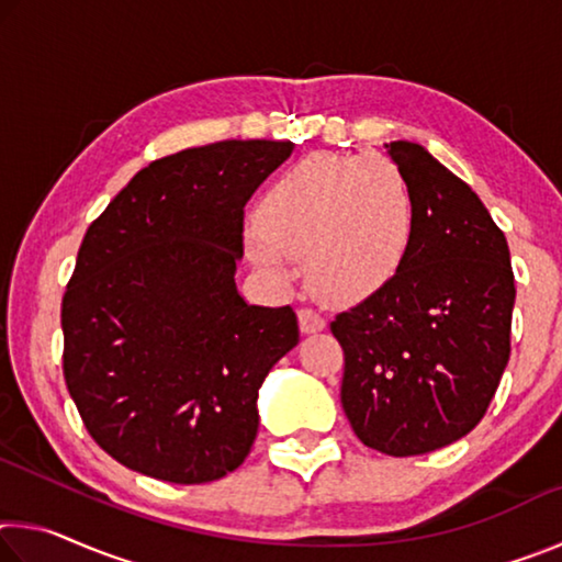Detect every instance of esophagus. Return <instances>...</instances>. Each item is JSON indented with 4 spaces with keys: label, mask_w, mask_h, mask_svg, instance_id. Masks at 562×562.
Segmentation results:
<instances>
[{
    "label": "esophagus",
    "mask_w": 562,
    "mask_h": 562,
    "mask_svg": "<svg viewBox=\"0 0 562 562\" xmlns=\"http://www.w3.org/2000/svg\"><path fill=\"white\" fill-rule=\"evenodd\" d=\"M327 319L322 317V312L312 310V307H302L300 310V329L304 331V335H310V331H319L325 329Z\"/></svg>",
    "instance_id": "obj_1"
}]
</instances>
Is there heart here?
Segmentation results:
<instances>
[{
	"label": "heart",
	"instance_id": "b5f03b06",
	"mask_svg": "<svg viewBox=\"0 0 562 562\" xmlns=\"http://www.w3.org/2000/svg\"><path fill=\"white\" fill-rule=\"evenodd\" d=\"M414 231V190L394 160L312 154L265 193L250 250L274 270L307 258L327 297L361 300L398 272Z\"/></svg>",
	"mask_w": 562,
	"mask_h": 562
}]
</instances>
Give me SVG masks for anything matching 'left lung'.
<instances>
[{"mask_svg": "<svg viewBox=\"0 0 562 562\" xmlns=\"http://www.w3.org/2000/svg\"><path fill=\"white\" fill-rule=\"evenodd\" d=\"M389 156L414 190L412 247L394 278L329 329L345 351L341 406L359 441L418 456L486 416L510 357L516 278L506 235L459 176L408 140Z\"/></svg>", "mask_w": 562, "mask_h": 562, "instance_id": "obj_1", "label": "left lung"}]
</instances>
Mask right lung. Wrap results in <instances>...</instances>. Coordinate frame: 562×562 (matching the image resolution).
Listing matches in <instances>:
<instances>
[{"label":"right lung","mask_w":562,"mask_h":562,"mask_svg":"<svg viewBox=\"0 0 562 562\" xmlns=\"http://www.w3.org/2000/svg\"><path fill=\"white\" fill-rule=\"evenodd\" d=\"M290 140H221L138 170L89 225L61 300L64 379L111 459L207 483L258 436V389L297 345V315L235 288L245 203Z\"/></svg>","instance_id":"1"}]
</instances>
